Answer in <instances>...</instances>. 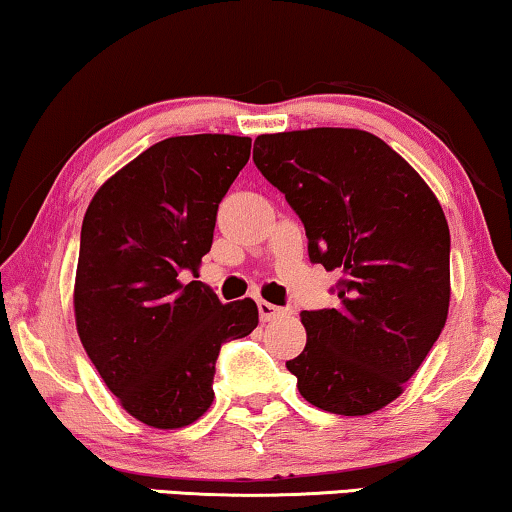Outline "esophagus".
<instances>
[{"label":"esophagus","mask_w":512,"mask_h":512,"mask_svg":"<svg viewBox=\"0 0 512 512\" xmlns=\"http://www.w3.org/2000/svg\"><path fill=\"white\" fill-rule=\"evenodd\" d=\"M258 314H261L263 321H272V319L286 317L289 310H284V307H279V305H272V303H268V300H258Z\"/></svg>","instance_id":"34e87169"}]
</instances>
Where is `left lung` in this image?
Masks as SVG:
<instances>
[{
  "label": "left lung",
  "instance_id": "obj_1",
  "mask_svg": "<svg viewBox=\"0 0 512 512\" xmlns=\"http://www.w3.org/2000/svg\"><path fill=\"white\" fill-rule=\"evenodd\" d=\"M254 163L305 223L310 261L340 270L338 305L303 312L286 368L307 403L361 417L403 394L450 310V228L429 184L366 130L258 135Z\"/></svg>",
  "mask_w": 512,
  "mask_h": 512
}]
</instances>
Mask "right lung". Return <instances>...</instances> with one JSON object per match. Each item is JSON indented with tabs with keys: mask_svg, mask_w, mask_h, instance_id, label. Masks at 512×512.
Returning a JSON list of instances; mask_svg holds the SVG:
<instances>
[{
	"mask_svg": "<svg viewBox=\"0 0 512 512\" xmlns=\"http://www.w3.org/2000/svg\"><path fill=\"white\" fill-rule=\"evenodd\" d=\"M249 153V137L163 139L111 174L83 216L76 331L121 408L153 429L198 422L221 345L258 324L251 298L221 303L207 284L181 282L198 277Z\"/></svg>",
	"mask_w": 512,
	"mask_h": 512,
	"instance_id": "add662e5",
	"label": "right lung"
}]
</instances>
